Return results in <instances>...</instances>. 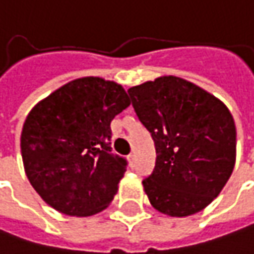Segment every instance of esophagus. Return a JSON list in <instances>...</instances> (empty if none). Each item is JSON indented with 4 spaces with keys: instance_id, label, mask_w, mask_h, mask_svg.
<instances>
[{
    "instance_id": "34e87169",
    "label": "esophagus",
    "mask_w": 254,
    "mask_h": 254,
    "mask_svg": "<svg viewBox=\"0 0 254 254\" xmlns=\"http://www.w3.org/2000/svg\"><path fill=\"white\" fill-rule=\"evenodd\" d=\"M129 161H130V164H133V162H135V158H136V155H135V154H133V152H132V154H129Z\"/></svg>"
}]
</instances>
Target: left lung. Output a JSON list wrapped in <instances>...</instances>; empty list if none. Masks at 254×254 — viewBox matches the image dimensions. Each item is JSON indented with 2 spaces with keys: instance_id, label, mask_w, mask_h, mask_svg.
Returning <instances> with one entry per match:
<instances>
[{
  "instance_id": "obj_1",
  "label": "left lung",
  "mask_w": 254,
  "mask_h": 254,
  "mask_svg": "<svg viewBox=\"0 0 254 254\" xmlns=\"http://www.w3.org/2000/svg\"><path fill=\"white\" fill-rule=\"evenodd\" d=\"M155 142L157 161L142 181L152 207L171 217L205 208L236 162V125L227 106L197 84L162 76L127 90Z\"/></svg>"
}]
</instances>
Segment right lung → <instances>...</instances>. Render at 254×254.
<instances>
[{
    "instance_id": "add662e5",
    "label": "right lung",
    "mask_w": 254,
    "mask_h": 254,
    "mask_svg": "<svg viewBox=\"0 0 254 254\" xmlns=\"http://www.w3.org/2000/svg\"><path fill=\"white\" fill-rule=\"evenodd\" d=\"M129 105L121 84L90 76L66 83L30 111L21 132L24 170L54 210L87 217L111 204L127 165L111 152V122Z\"/></svg>"
}]
</instances>
